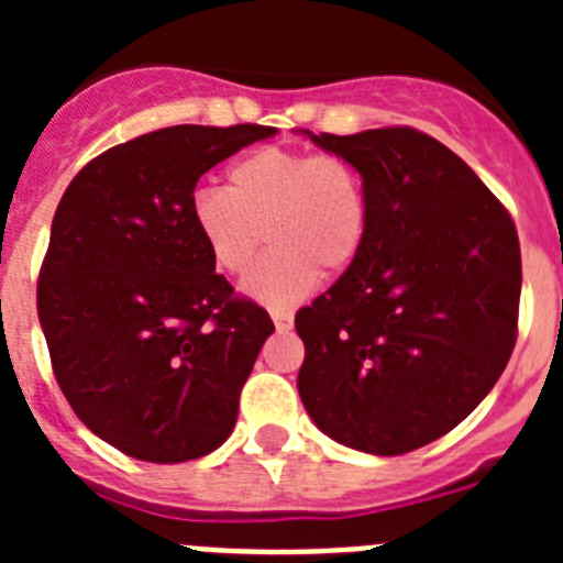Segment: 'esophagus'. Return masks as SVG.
<instances>
[{"label":"esophagus","mask_w":563,"mask_h":563,"mask_svg":"<svg viewBox=\"0 0 563 563\" xmlns=\"http://www.w3.org/2000/svg\"><path fill=\"white\" fill-rule=\"evenodd\" d=\"M271 318H273V324H276L278 332H287L292 327V312L271 310Z\"/></svg>","instance_id":"obj_1"}]
</instances>
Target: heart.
<instances>
[{"mask_svg":"<svg viewBox=\"0 0 563 563\" xmlns=\"http://www.w3.org/2000/svg\"><path fill=\"white\" fill-rule=\"evenodd\" d=\"M188 217L220 271L239 276L262 242L267 253L242 282V292L271 307L310 296L321 271L335 276L357 258L366 236L361 172L338 154L265 146L228 168V188L200 186Z\"/></svg>","mask_w":563,"mask_h":563,"instance_id":"heart-1","label":"heart"}]
</instances>
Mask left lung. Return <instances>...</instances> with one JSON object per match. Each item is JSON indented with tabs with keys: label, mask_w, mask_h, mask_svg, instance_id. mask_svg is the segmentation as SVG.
<instances>
[{
	"label": "left lung",
	"mask_w": 563,
	"mask_h": 563,
	"mask_svg": "<svg viewBox=\"0 0 563 563\" xmlns=\"http://www.w3.org/2000/svg\"><path fill=\"white\" fill-rule=\"evenodd\" d=\"M301 134L361 172L366 236L335 285L298 310V395L330 440L409 454L460 426L510 361L521 296L514 220L429 134Z\"/></svg>",
	"instance_id": "8db88e82"
}]
</instances>
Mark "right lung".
I'll use <instances>...</instances> for the list:
<instances>
[{
  "instance_id": "obj_1",
  "label": "right lung",
  "mask_w": 563,
  "mask_h": 563,
  "mask_svg": "<svg viewBox=\"0 0 563 563\" xmlns=\"http://www.w3.org/2000/svg\"><path fill=\"white\" fill-rule=\"evenodd\" d=\"M273 126H168L112 146L64 191L38 276V321L64 397L143 462L231 437L273 321L233 298L188 217L197 180Z\"/></svg>"
}]
</instances>
